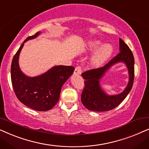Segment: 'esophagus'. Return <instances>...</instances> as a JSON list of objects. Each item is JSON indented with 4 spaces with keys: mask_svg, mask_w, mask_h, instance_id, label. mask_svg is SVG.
I'll return each instance as SVG.
<instances>
[{
    "mask_svg": "<svg viewBox=\"0 0 149 149\" xmlns=\"http://www.w3.org/2000/svg\"><path fill=\"white\" fill-rule=\"evenodd\" d=\"M81 72H82V69H81V67L80 66H76V68H75V69H74V74L79 75L81 74Z\"/></svg>",
    "mask_w": 149,
    "mask_h": 149,
    "instance_id": "obj_1",
    "label": "esophagus"
}]
</instances>
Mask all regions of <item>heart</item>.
Instances as JSON below:
<instances>
[{"instance_id": "1", "label": "heart", "mask_w": 149, "mask_h": 149, "mask_svg": "<svg viewBox=\"0 0 149 149\" xmlns=\"http://www.w3.org/2000/svg\"><path fill=\"white\" fill-rule=\"evenodd\" d=\"M101 42L99 40H91L89 42V49L94 52L98 49L101 46ZM113 48L111 45H105L95 53L91 60V63L93 66H100L108 60L113 54Z\"/></svg>"}]
</instances>
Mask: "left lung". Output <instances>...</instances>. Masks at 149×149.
<instances>
[{
	"instance_id": "obj_1",
	"label": "left lung",
	"mask_w": 149,
	"mask_h": 149,
	"mask_svg": "<svg viewBox=\"0 0 149 149\" xmlns=\"http://www.w3.org/2000/svg\"><path fill=\"white\" fill-rule=\"evenodd\" d=\"M119 54L105 66L87 70L81 74L85 79V87L81 93V102L89 111H111L119 106L131 91L134 79V58L129 47L121 38H119ZM119 62L125 63L127 66L129 82L123 93L117 95L109 96L100 87L99 79L112 65Z\"/></svg>"
}]
</instances>
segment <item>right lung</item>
<instances>
[{
	"label": "right lung",
	"mask_w": 149,
	"mask_h": 149,
	"mask_svg": "<svg viewBox=\"0 0 149 149\" xmlns=\"http://www.w3.org/2000/svg\"><path fill=\"white\" fill-rule=\"evenodd\" d=\"M38 32L24 40L14 56L11 63V77L13 88L17 99L26 107L37 111H47L56 104L62 85L74 72L71 66H56L40 76L29 77L19 66V56L24 43L36 38Z\"/></svg>",
	"instance_id": "right-lung-1"
}]
</instances>
